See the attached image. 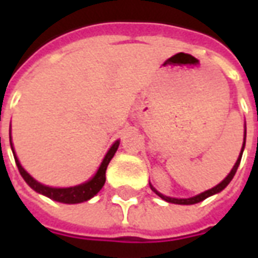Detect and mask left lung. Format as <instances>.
I'll return each mask as SVG.
<instances>
[{
    "label": "left lung",
    "mask_w": 258,
    "mask_h": 258,
    "mask_svg": "<svg viewBox=\"0 0 258 258\" xmlns=\"http://www.w3.org/2000/svg\"><path fill=\"white\" fill-rule=\"evenodd\" d=\"M244 142H246V131H244ZM244 142H243V146H242V152H240V155H239L238 160H236V163H235V166H233V168L231 170V173L228 174L227 178L224 179L222 182H220V184L217 185V186H214V188H211V189L206 190V192H203V194L198 195V196H194V198H189V199H175V198H168V196H164V195L159 194L153 186H151L152 190L155 192L156 195H159L160 198H162L163 200H166V202H168V203H175V205H195V203H199V202H202V200L207 199L209 196H211V195L214 194H218V192H221L225 186H227L229 182H231V179L233 178V175H235V173H236V170H238L239 167V163H240V159H242V153H243V149H244Z\"/></svg>",
    "instance_id": "1"
}]
</instances>
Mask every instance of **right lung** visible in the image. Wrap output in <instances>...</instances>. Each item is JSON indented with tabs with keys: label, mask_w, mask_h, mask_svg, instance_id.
Masks as SVG:
<instances>
[{
	"label": "right lung",
	"mask_w": 258,
	"mask_h": 258,
	"mask_svg": "<svg viewBox=\"0 0 258 258\" xmlns=\"http://www.w3.org/2000/svg\"><path fill=\"white\" fill-rule=\"evenodd\" d=\"M118 144L120 142H114L113 146L109 149V152L106 153V156L102 162L101 167L98 170V173L95 174V177L92 179H90L88 182L85 184L77 185V186H72V188H51V186H45V185L37 182L36 179L30 177V174H27L25 171V168L20 166L18 157L15 155L14 146H12V141H11V148H12V152H14L15 162H16V166H18V170H19L20 175L23 177L26 182L29 184L30 188L38 192V194L44 195V196H48L49 199L56 200V202H60V203H69V205H73V203H81V202H85V200L94 198L99 190L102 189V186L105 185V181H106V168L109 162L112 160V157L114 156V153L117 151Z\"/></svg>",
	"instance_id": "right-lung-1"
}]
</instances>
